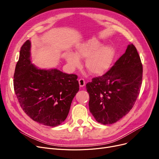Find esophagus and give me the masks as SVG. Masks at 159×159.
<instances>
[{
  "mask_svg": "<svg viewBox=\"0 0 159 159\" xmlns=\"http://www.w3.org/2000/svg\"><path fill=\"white\" fill-rule=\"evenodd\" d=\"M79 86H80V87H84V86H85V84H86V82H85V80L83 79H79Z\"/></svg>",
  "mask_w": 159,
  "mask_h": 159,
  "instance_id": "esophagus-1",
  "label": "esophagus"
}]
</instances>
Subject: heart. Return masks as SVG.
I'll use <instances>...</instances> for the list:
<instances>
[{
    "instance_id": "b5f03b06",
    "label": "heart",
    "mask_w": 159,
    "mask_h": 159,
    "mask_svg": "<svg viewBox=\"0 0 159 159\" xmlns=\"http://www.w3.org/2000/svg\"><path fill=\"white\" fill-rule=\"evenodd\" d=\"M116 57V51L110 45H103L95 39H89L77 44L75 53L67 52L66 61L71 68L80 64V58H86L85 67L91 74L101 75L109 71Z\"/></svg>"
}]
</instances>
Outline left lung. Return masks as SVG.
Wrapping results in <instances>:
<instances>
[{
    "mask_svg": "<svg viewBox=\"0 0 159 159\" xmlns=\"http://www.w3.org/2000/svg\"><path fill=\"white\" fill-rule=\"evenodd\" d=\"M142 80L143 64L136 48L129 44L110 71L86 86L89 111L96 121L111 124L128 114L139 94Z\"/></svg>",
    "mask_w": 159,
    "mask_h": 159,
    "instance_id": "8db88e82",
    "label": "left lung"
}]
</instances>
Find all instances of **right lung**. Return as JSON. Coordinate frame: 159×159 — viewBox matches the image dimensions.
<instances>
[{"label":"right lung","instance_id":"obj_1","mask_svg":"<svg viewBox=\"0 0 159 159\" xmlns=\"http://www.w3.org/2000/svg\"><path fill=\"white\" fill-rule=\"evenodd\" d=\"M31 41L20 48L13 85L24 111L34 121L55 127L66 119L79 90L77 76L56 68L41 69L33 64Z\"/></svg>","mask_w":159,"mask_h":159}]
</instances>
